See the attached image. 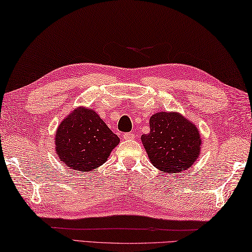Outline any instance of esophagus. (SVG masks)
Masks as SVG:
<instances>
[{
	"instance_id": "obj_1",
	"label": "esophagus",
	"mask_w": 252,
	"mask_h": 252,
	"mask_svg": "<svg viewBox=\"0 0 252 252\" xmlns=\"http://www.w3.org/2000/svg\"><path fill=\"white\" fill-rule=\"evenodd\" d=\"M135 138V135L131 134V132H125L124 135H123V139L124 140H131Z\"/></svg>"
}]
</instances>
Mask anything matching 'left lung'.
Wrapping results in <instances>:
<instances>
[{
  "mask_svg": "<svg viewBox=\"0 0 252 252\" xmlns=\"http://www.w3.org/2000/svg\"><path fill=\"white\" fill-rule=\"evenodd\" d=\"M149 134L141 141L157 169L168 173L181 172L195 162L201 151L197 127L177 112H159L150 117Z\"/></svg>",
  "mask_w": 252,
  "mask_h": 252,
  "instance_id": "1",
  "label": "left lung"
}]
</instances>
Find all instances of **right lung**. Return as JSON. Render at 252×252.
<instances>
[{
    "instance_id": "obj_1",
    "label": "right lung",
    "mask_w": 252,
    "mask_h": 252,
    "mask_svg": "<svg viewBox=\"0 0 252 252\" xmlns=\"http://www.w3.org/2000/svg\"><path fill=\"white\" fill-rule=\"evenodd\" d=\"M55 140L60 161L81 172L102 165L120 142L96 112L87 107L74 108L60 123Z\"/></svg>"
}]
</instances>
